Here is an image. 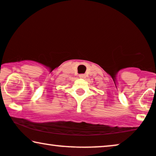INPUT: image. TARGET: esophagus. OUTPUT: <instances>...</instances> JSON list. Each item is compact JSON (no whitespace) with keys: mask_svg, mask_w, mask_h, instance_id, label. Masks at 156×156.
<instances>
[{"mask_svg":"<svg viewBox=\"0 0 156 156\" xmlns=\"http://www.w3.org/2000/svg\"><path fill=\"white\" fill-rule=\"evenodd\" d=\"M78 76H79L80 78H85L86 77V74H80Z\"/></svg>","mask_w":156,"mask_h":156,"instance_id":"34e87169","label":"esophagus"}]
</instances>
